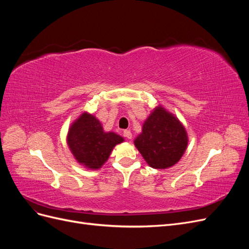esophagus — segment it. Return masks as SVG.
Wrapping results in <instances>:
<instances>
[{
	"label": "esophagus",
	"mask_w": 249,
	"mask_h": 249,
	"mask_svg": "<svg viewBox=\"0 0 249 249\" xmlns=\"http://www.w3.org/2000/svg\"><path fill=\"white\" fill-rule=\"evenodd\" d=\"M124 136L127 139H132V133L130 130H124Z\"/></svg>",
	"instance_id": "esophagus-1"
}]
</instances>
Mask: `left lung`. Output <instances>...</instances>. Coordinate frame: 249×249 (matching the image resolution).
Returning a JSON list of instances; mask_svg holds the SVG:
<instances>
[{"mask_svg": "<svg viewBox=\"0 0 249 249\" xmlns=\"http://www.w3.org/2000/svg\"><path fill=\"white\" fill-rule=\"evenodd\" d=\"M134 143L150 167L165 169L182 158L188 137L178 119L164 108L158 107L143 124L142 133Z\"/></svg>", "mask_w": 249, "mask_h": 249, "instance_id": "obj_1", "label": "left lung"}]
</instances>
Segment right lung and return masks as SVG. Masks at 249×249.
<instances>
[{
	"mask_svg": "<svg viewBox=\"0 0 249 249\" xmlns=\"http://www.w3.org/2000/svg\"><path fill=\"white\" fill-rule=\"evenodd\" d=\"M124 138L115 133H105L93 115L83 114L74 122L67 135V143L76 160L91 169H99Z\"/></svg>",
	"mask_w": 249,
	"mask_h": 249,
	"instance_id": "obj_1",
	"label": "right lung"
}]
</instances>
